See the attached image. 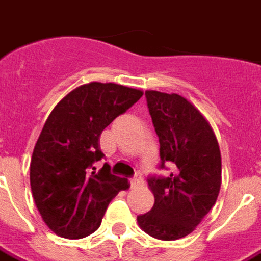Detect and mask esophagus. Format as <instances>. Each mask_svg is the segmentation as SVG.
<instances>
[{"mask_svg": "<svg viewBox=\"0 0 261 261\" xmlns=\"http://www.w3.org/2000/svg\"><path fill=\"white\" fill-rule=\"evenodd\" d=\"M130 182L133 188H138V186H141L143 184V177H142L141 173H137L134 178L130 179Z\"/></svg>", "mask_w": 261, "mask_h": 261, "instance_id": "esophagus-1", "label": "esophagus"}]
</instances>
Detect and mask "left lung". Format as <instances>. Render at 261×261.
<instances>
[{
	"mask_svg": "<svg viewBox=\"0 0 261 261\" xmlns=\"http://www.w3.org/2000/svg\"><path fill=\"white\" fill-rule=\"evenodd\" d=\"M152 124L160 138L161 169L169 177L147 179L154 206L138 224L160 240H178L196 229L216 204L221 186V154L211 124L178 94L146 91Z\"/></svg>",
	"mask_w": 261,
	"mask_h": 261,
	"instance_id": "obj_1",
	"label": "left lung"
}]
</instances>
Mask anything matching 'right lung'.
Wrapping results in <instances>:
<instances>
[{"instance_id":"add662e5","label":"right lung","mask_w":261,"mask_h":261,"mask_svg":"<svg viewBox=\"0 0 261 261\" xmlns=\"http://www.w3.org/2000/svg\"><path fill=\"white\" fill-rule=\"evenodd\" d=\"M141 90L92 82L71 91L56 105L42 127L31 161V188L48 228L64 239L94 233L110 201L130 188L100 161L101 131L137 103Z\"/></svg>"}]
</instances>
